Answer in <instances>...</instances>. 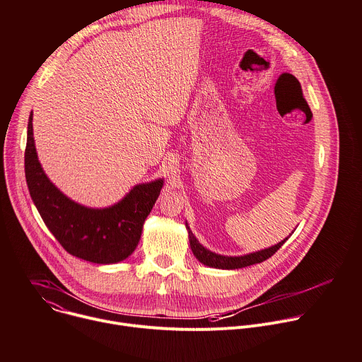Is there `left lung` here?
Masks as SVG:
<instances>
[{
	"label": "left lung",
	"instance_id": "obj_1",
	"mask_svg": "<svg viewBox=\"0 0 362 362\" xmlns=\"http://www.w3.org/2000/svg\"><path fill=\"white\" fill-rule=\"evenodd\" d=\"M186 229L189 233V243H190V249L193 252V255L196 256V259L199 262H202L206 267L211 268H216V269H239V268H245V267H250L255 264H261L269 257L288 240V238H285L284 240H281L279 243L257 250V252H252V253H246L242 256H225V255H219L215 253L209 249H206L202 243H199V240L196 239V236L192 233L189 225L186 223ZM293 233V232H292Z\"/></svg>",
	"mask_w": 362,
	"mask_h": 362
}]
</instances>
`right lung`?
Here are the masks:
<instances>
[{
    "label": "right lung",
    "instance_id": "right-lung-1",
    "mask_svg": "<svg viewBox=\"0 0 362 362\" xmlns=\"http://www.w3.org/2000/svg\"><path fill=\"white\" fill-rule=\"evenodd\" d=\"M24 166L30 196L48 230L70 255L101 265L122 262L134 252L143 223L163 187V179L139 183L122 200L101 209L71 200L47 177L38 162L33 112Z\"/></svg>",
    "mask_w": 362,
    "mask_h": 362
}]
</instances>
